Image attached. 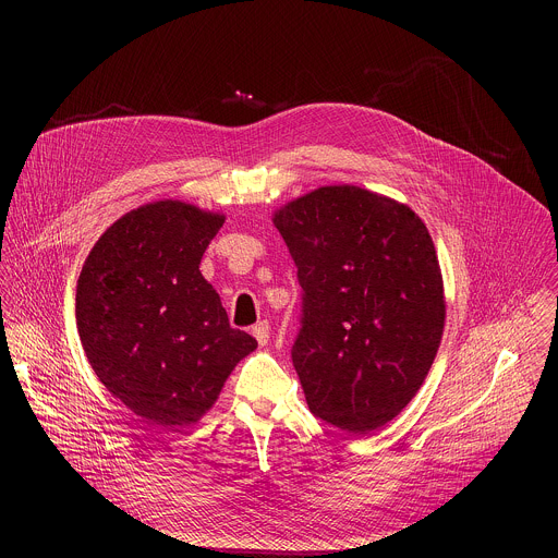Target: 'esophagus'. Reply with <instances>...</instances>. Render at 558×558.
Instances as JSON below:
<instances>
[{
	"instance_id": "1",
	"label": "esophagus",
	"mask_w": 558,
	"mask_h": 558,
	"mask_svg": "<svg viewBox=\"0 0 558 558\" xmlns=\"http://www.w3.org/2000/svg\"><path fill=\"white\" fill-rule=\"evenodd\" d=\"M251 332H253V337L257 339L259 345H266V343H268V337H270V324H268L266 319H262V322H257V324L251 328Z\"/></svg>"
}]
</instances>
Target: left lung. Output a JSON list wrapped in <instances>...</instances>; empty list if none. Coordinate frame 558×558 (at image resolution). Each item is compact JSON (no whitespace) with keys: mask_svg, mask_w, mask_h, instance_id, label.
<instances>
[{"mask_svg":"<svg viewBox=\"0 0 558 558\" xmlns=\"http://www.w3.org/2000/svg\"><path fill=\"white\" fill-rule=\"evenodd\" d=\"M296 264L292 363L310 410L369 434L414 398L440 345L442 277L423 221L359 186H322L275 215Z\"/></svg>","mask_w":558,"mask_h":558,"instance_id":"obj_1","label":"left lung"}]
</instances>
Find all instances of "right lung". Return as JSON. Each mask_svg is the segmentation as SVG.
Instances as JSON below:
<instances>
[{
  "instance_id": "obj_1",
  "label": "right lung",
  "mask_w": 558,
  "mask_h": 558,
  "mask_svg": "<svg viewBox=\"0 0 558 558\" xmlns=\"http://www.w3.org/2000/svg\"><path fill=\"white\" fill-rule=\"evenodd\" d=\"M221 215L157 202L118 219L77 283L85 356L111 396L148 425L195 423L257 341L230 326L199 262Z\"/></svg>"
}]
</instances>
